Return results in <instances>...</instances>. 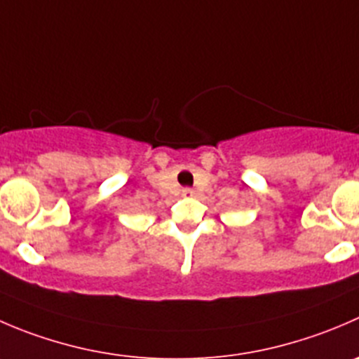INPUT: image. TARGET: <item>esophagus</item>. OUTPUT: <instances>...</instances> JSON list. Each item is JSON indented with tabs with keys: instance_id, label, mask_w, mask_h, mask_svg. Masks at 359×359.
<instances>
[{
	"instance_id": "obj_1",
	"label": "esophagus",
	"mask_w": 359,
	"mask_h": 359,
	"mask_svg": "<svg viewBox=\"0 0 359 359\" xmlns=\"http://www.w3.org/2000/svg\"><path fill=\"white\" fill-rule=\"evenodd\" d=\"M182 196L184 198L194 196V189H191V187H184V189H182Z\"/></svg>"
}]
</instances>
